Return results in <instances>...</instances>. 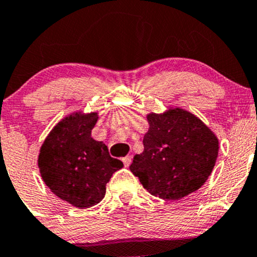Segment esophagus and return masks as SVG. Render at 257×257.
<instances>
[{"label":"esophagus","instance_id":"esophagus-1","mask_svg":"<svg viewBox=\"0 0 257 257\" xmlns=\"http://www.w3.org/2000/svg\"><path fill=\"white\" fill-rule=\"evenodd\" d=\"M122 162H123V165H125V167H128L132 162V157L131 156H126V157L122 158Z\"/></svg>","mask_w":257,"mask_h":257}]
</instances>
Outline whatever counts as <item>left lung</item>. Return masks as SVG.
<instances>
[{"instance_id":"left-lung-1","label":"left lung","mask_w":257,"mask_h":257,"mask_svg":"<svg viewBox=\"0 0 257 257\" xmlns=\"http://www.w3.org/2000/svg\"><path fill=\"white\" fill-rule=\"evenodd\" d=\"M147 121L144 152L135 156L130 171L148 193L161 199L179 200L199 189L218 158L215 134L181 107L150 112Z\"/></svg>"}]
</instances>
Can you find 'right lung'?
<instances>
[{"mask_svg":"<svg viewBox=\"0 0 257 257\" xmlns=\"http://www.w3.org/2000/svg\"><path fill=\"white\" fill-rule=\"evenodd\" d=\"M97 118V112L69 113L52 128L39 150L38 167L46 186L79 209L101 202L106 183L123 167L104 142L91 137Z\"/></svg>","mask_w":257,"mask_h":257,"instance_id":"1","label":"right lung"}]
</instances>
